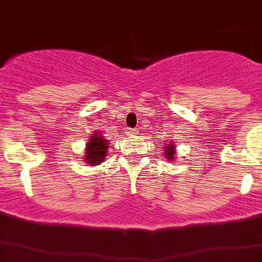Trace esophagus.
Segmentation results:
<instances>
[{"label": "esophagus", "mask_w": 262, "mask_h": 262, "mask_svg": "<svg viewBox=\"0 0 262 262\" xmlns=\"http://www.w3.org/2000/svg\"><path fill=\"white\" fill-rule=\"evenodd\" d=\"M127 133H128V135H138V129H135V128H129L128 131H127Z\"/></svg>", "instance_id": "obj_1"}]
</instances>
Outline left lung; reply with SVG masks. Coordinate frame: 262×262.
I'll use <instances>...</instances> for the list:
<instances>
[{
  "label": "left lung",
  "mask_w": 262,
  "mask_h": 262,
  "mask_svg": "<svg viewBox=\"0 0 262 262\" xmlns=\"http://www.w3.org/2000/svg\"><path fill=\"white\" fill-rule=\"evenodd\" d=\"M174 144L172 142L169 143V144L164 145V156L169 160V161H173L174 160Z\"/></svg>",
  "instance_id": "8db88e82"
}]
</instances>
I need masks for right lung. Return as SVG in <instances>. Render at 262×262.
<instances>
[{
  "instance_id": "obj_1",
  "label": "right lung",
  "mask_w": 262,
  "mask_h": 262,
  "mask_svg": "<svg viewBox=\"0 0 262 262\" xmlns=\"http://www.w3.org/2000/svg\"><path fill=\"white\" fill-rule=\"evenodd\" d=\"M108 142L101 134H92L86 144V152L84 156V163L89 165H99L105 160L107 154Z\"/></svg>"
}]
</instances>
